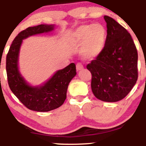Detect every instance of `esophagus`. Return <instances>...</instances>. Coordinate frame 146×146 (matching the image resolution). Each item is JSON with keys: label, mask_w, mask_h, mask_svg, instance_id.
<instances>
[{"label": "esophagus", "mask_w": 146, "mask_h": 146, "mask_svg": "<svg viewBox=\"0 0 146 146\" xmlns=\"http://www.w3.org/2000/svg\"><path fill=\"white\" fill-rule=\"evenodd\" d=\"M76 69H77L78 71H79V70L83 69V66H82V64H80V63H78V64H76Z\"/></svg>", "instance_id": "obj_1"}]
</instances>
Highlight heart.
Wrapping results in <instances>:
<instances>
[{"instance_id": "heart-1", "label": "heart", "mask_w": 146, "mask_h": 146, "mask_svg": "<svg viewBox=\"0 0 146 146\" xmlns=\"http://www.w3.org/2000/svg\"><path fill=\"white\" fill-rule=\"evenodd\" d=\"M107 39V30L102 25H83L73 33V42L81 48V54L87 59L98 56L104 49Z\"/></svg>"}]
</instances>
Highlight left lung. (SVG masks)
<instances>
[{"label":"left lung","instance_id":"1","mask_svg":"<svg viewBox=\"0 0 146 146\" xmlns=\"http://www.w3.org/2000/svg\"><path fill=\"white\" fill-rule=\"evenodd\" d=\"M107 35L104 49L87 65L91 88L100 100L114 102L130 92L138 79V52L130 33L116 20L104 17Z\"/></svg>","mask_w":146,"mask_h":146}]
</instances>
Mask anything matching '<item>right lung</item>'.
I'll return each mask as SVG.
<instances>
[{
  "label": "right lung",
  "instance_id": "1",
  "mask_svg": "<svg viewBox=\"0 0 146 146\" xmlns=\"http://www.w3.org/2000/svg\"><path fill=\"white\" fill-rule=\"evenodd\" d=\"M54 29V25H39L29 27L16 36L6 56V72L12 92L27 108L36 111H48L58 108L66 99L69 82L76 75V68L71 63L59 70L43 85L30 86L18 70V56L23 39Z\"/></svg>",
  "mask_w": 146,
  "mask_h": 146
}]
</instances>
